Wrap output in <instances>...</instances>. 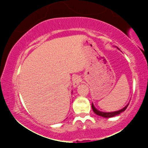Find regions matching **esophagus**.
Listing matches in <instances>:
<instances>
[{
	"mask_svg": "<svg viewBox=\"0 0 148 148\" xmlns=\"http://www.w3.org/2000/svg\"><path fill=\"white\" fill-rule=\"evenodd\" d=\"M81 79L79 76H74L72 79L73 86H74V87H77V86L80 84V83H81Z\"/></svg>",
	"mask_w": 148,
	"mask_h": 148,
	"instance_id": "obj_1",
	"label": "esophagus"
}]
</instances>
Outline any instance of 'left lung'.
Instances as JSON below:
<instances>
[{
  "mask_svg": "<svg viewBox=\"0 0 148 148\" xmlns=\"http://www.w3.org/2000/svg\"><path fill=\"white\" fill-rule=\"evenodd\" d=\"M117 49H119L118 47H117ZM129 103H127V104L123 108H122V109L119 110V111H113V112H103V111H100L99 110H97V108L95 107L94 104L93 103H92V108L93 111H94V113L97 114V115H99V116H101V117H103V118H112V117H114V116H116V115H118L119 114H120L121 113H123L126 110V108H127V106H128Z\"/></svg>",
  "mask_w": 148,
  "mask_h": 148,
  "instance_id": "1",
  "label": "left lung"
}]
</instances>
